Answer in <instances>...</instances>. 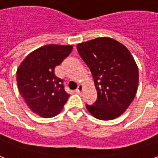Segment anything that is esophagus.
<instances>
[{
    "mask_svg": "<svg viewBox=\"0 0 158 158\" xmlns=\"http://www.w3.org/2000/svg\"><path fill=\"white\" fill-rule=\"evenodd\" d=\"M83 90H84V86H83L82 84H79V87H78V89H77V92L81 93Z\"/></svg>",
    "mask_w": 158,
    "mask_h": 158,
    "instance_id": "esophagus-1",
    "label": "esophagus"
}]
</instances>
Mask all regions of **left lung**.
I'll return each instance as SVG.
<instances>
[{"mask_svg": "<svg viewBox=\"0 0 158 158\" xmlns=\"http://www.w3.org/2000/svg\"><path fill=\"white\" fill-rule=\"evenodd\" d=\"M77 50L92 73L98 99L86 105L96 118L112 120L129 107L138 88L139 74L127 47L109 37H99L77 44Z\"/></svg>", "mask_w": 158, "mask_h": 158, "instance_id": "8db88e82", "label": "left lung"}]
</instances>
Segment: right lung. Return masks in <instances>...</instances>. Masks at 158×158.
Listing matches in <instances>:
<instances>
[{
	"instance_id": "right-lung-1",
	"label": "right lung",
	"mask_w": 158,
	"mask_h": 158,
	"mask_svg": "<svg viewBox=\"0 0 158 158\" xmlns=\"http://www.w3.org/2000/svg\"><path fill=\"white\" fill-rule=\"evenodd\" d=\"M73 45L50 44L31 52L16 71L17 85L26 104L43 118L56 116L63 109L69 94L63 80L56 77L55 66L70 54Z\"/></svg>"
}]
</instances>
